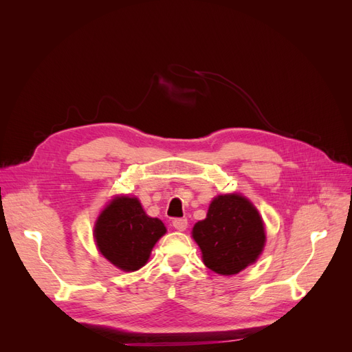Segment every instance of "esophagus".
I'll use <instances>...</instances> for the list:
<instances>
[{"mask_svg":"<svg viewBox=\"0 0 352 352\" xmlns=\"http://www.w3.org/2000/svg\"><path fill=\"white\" fill-rule=\"evenodd\" d=\"M173 228L179 232H184L188 228V220L186 219H175L173 220Z\"/></svg>","mask_w":352,"mask_h":352,"instance_id":"1","label":"esophagus"}]
</instances>
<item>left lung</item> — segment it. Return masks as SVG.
I'll use <instances>...</instances> for the list:
<instances>
[{
  "mask_svg": "<svg viewBox=\"0 0 352 352\" xmlns=\"http://www.w3.org/2000/svg\"><path fill=\"white\" fill-rule=\"evenodd\" d=\"M192 236L202 261L219 274H236L258 258L265 233L258 211L238 194L211 201L207 217L195 223Z\"/></svg>",
  "mask_w": 352,
  "mask_h": 352,
  "instance_id": "1",
  "label": "left lung"
}]
</instances>
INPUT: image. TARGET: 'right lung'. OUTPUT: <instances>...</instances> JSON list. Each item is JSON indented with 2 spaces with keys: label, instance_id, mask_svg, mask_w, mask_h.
<instances>
[{
  "label": "right lung",
  "instance_id": "obj_1",
  "mask_svg": "<svg viewBox=\"0 0 352 352\" xmlns=\"http://www.w3.org/2000/svg\"><path fill=\"white\" fill-rule=\"evenodd\" d=\"M94 232L105 258L124 272H135L150 258L166 228L162 220L148 217L136 198L117 197L101 212Z\"/></svg>",
  "mask_w": 352,
  "mask_h": 352
}]
</instances>
